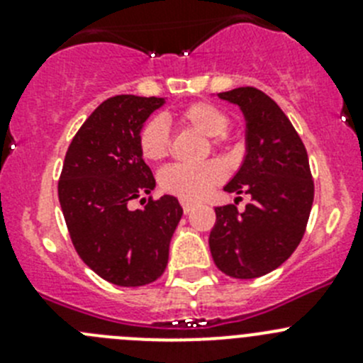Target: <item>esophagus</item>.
<instances>
[{"label":"esophagus","mask_w":363,"mask_h":363,"mask_svg":"<svg viewBox=\"0 0 363 363\" xmlns=\"http://www.w3.org/2000/svg\"><path fill=\"white\" fill-rule=\"evenodd\" d=\"M182 207H184V213H191L194 209V203L189 200H182Z\"/></svg>","instance_id":"obj_1"}]
</instances>
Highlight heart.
<instances>
[{
    "instance_id": "heart-1",
    "label": "heart",
    "mask_w": 363,
    "mask_h": 363,
    "mask_svg": "<svg viewBox=\"0 0 363 363\" xmlns=\"http://www.w3.org/2000/svg\"><path fill=\"white\" fill-rule=\"evenodd\" d=\"M178 120L191 129L207 138H221L229 130V116L213 104H192L178 114ZM218 142V140H216ZM140 152L149 162H160L167 156L171 147V133L163 118H150L140 130L138 138ZM223 178V169L216 162H205L200 165L165 167L160 172V185L163 191L176 194L184 200H200Z\"/></svg>"
}]
</instances>
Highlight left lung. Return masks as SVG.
<instances>
[{
	"label": "left lung",
	"mask_w": 363,
	"mask_h": 363,
	"mask_svg": "<svg viewBox=\"0 0 363 363\" xmlns=\"http://www.w3.org/2000/svg\"><path fill=\"white\" fill-rule=\"evenodd\" d=\"M245 118V158L223 187L251 203L216 207L209 234L214 264L230 278L251 280L280 267L303 238L314 184L303 142L274 99L255 86L220 92Z\"/></svg>",
	"instance_id": "1"
}]
</instances>
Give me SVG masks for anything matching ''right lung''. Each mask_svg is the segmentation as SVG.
<instances>
[{
    "mask_svg": "<svg viewBox=\"0 0 363 363\" xmlns=\"http://www.w3.org/2000/svg\"><path fill=\"white\" fill-rule=\"evenodd\" d=\"M163 104L154 96L105 99L72 138L57 184L76 252L98 277L120 287H140L162 277L184 214L171 194L149 198L143 209L127 207L156 187L138 138Z\"/></svg>",
    "mask_w": 363,
    "mask_h": 363,
    "instance_id": "add662e5",
    "label": "right lung"
}]
</instances>
